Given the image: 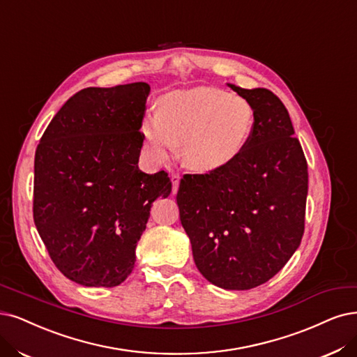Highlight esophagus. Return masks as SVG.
I'll return each mask as SVG.
<instances>
[{"label": "esophagus", "instance_id": "1", "mask_svg": "<svg viewBox=\"0 0 357 357\" xmlns=\"http://www.w3.org/2000/svg\"><path fill=\"white\" fill-rule=\"evenodd\" d=\"M170 181H172V192L176 194L178 192V188H179V181H181V176L179 175H172L170 176Z\"/></svg>", "mask_w": 357, "mask_h": 357}]
</instances>
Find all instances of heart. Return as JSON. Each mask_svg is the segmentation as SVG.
Here are the masks:
<instances>
[{"label": "heart", "mask_w": 357, "mask_h": 357, "mask_svg": "<svg viewBox=\"0 0 357 357\" xmlns=\"http://www.w3.org/2000/svg\"><path fill=\"white\" fill-rule=\"evenodd\" d=\"M255 109L241 96L215 86L178 89L158 100V113L142 121L141 132L157 163L178 155L195 172H216L238 158L252 138Z\"/></svg>", "instance_id": "1"}]
</instances>
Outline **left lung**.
Wrapping results in <instances>:
<instances>
[{
    "label": "left lung",
    "instance_id": "1",
    "mask_svg": "<svg viewBox=\"0 0 357 357\" xmlns=\"http://www.w3.org/2000/svg\"><path fill=\"white\" fill-rule=\"evenodd\" d=\"M228 86L253 105L252 138L225 169L183 176L176 203L197 269L240 291L269 281L298 248L309 175L282 101L265 88Z\"/></svg>",
    "mask_w": 357,
    "mask_h": 357
}]
</instances>
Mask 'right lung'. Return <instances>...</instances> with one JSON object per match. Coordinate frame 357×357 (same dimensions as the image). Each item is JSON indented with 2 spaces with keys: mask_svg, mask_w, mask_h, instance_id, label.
<instances>
[{
  "mask_svg": "<svg viewBox=\"0 0 357 357\" xmlns=\"http://www.w3.org/2000/svg\"><path fill=\"white\" fill-rule=\"evenodd\" d=\"M150 85L85 88L52 117L35 153L33 220L51 260L84 287H116L135 266V250L165 170L138 167Z\"/></svg>",
  "mask_w": 357,
  "mask_h": 357,
  "instance_id": "add662e5",
  "label": "right lung"
}]
</instances>
